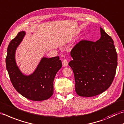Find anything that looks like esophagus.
I'll use <instances>...</instances> for the list:
<instances>
[{
    "label": "esophagus",
    "instance_id": "obj_1",
    "mask_svg": "<svg viewBox=\"0 0 124 124\" xmlns=\"http://www.w3.org/2000/svg\"><path fill=\"white\" fill-rule=\"evenodd\" d=\"M62 64H63V66L64 67H66L68 64V62L67 60L66 59H63L62 61Z\"/></svg>",
    "mask_w": 124,
    "mask_h": 124
}]
</instances>
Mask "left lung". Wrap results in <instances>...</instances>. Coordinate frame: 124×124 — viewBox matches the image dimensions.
Segmentation results:
<instances>
[{
    "label": "left lung",
    "instance_id": "obj_1",
    "mask_svg": "<svg viewBox=\"0 0 124 124\" xmlns=\"http://www.w3.org/2000/svg\"><path fill=\"white\" fill-rule=\"evenodd\" d=\"M96 42L82 40L72 48L73 60L69 65L74 72L75 90L82 97H93L106 91L112 84L117 66L113 40L101 27Z\"/></svg>",
    "mask_w": 124,
    "mask_h": 124
}]
</instances>
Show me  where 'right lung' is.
<instances>
[{"label":"right lung","mask_w":124,"mask_h":124,"mask_svg":"<svg viewBox=\"0 0 124 124\" xmlns=\"http://www.w3.org/2000/svg\"><path fill=\"white\" fill-rule=\"evenodd\" d=\"M25 35L23 31L18 33L7 48L6 64L9 78L14 88L24 97L34 101L46 100L54 93L53 82L62 62L59 56L43 57L32 74L23 75L16 65L15 52Z\"/></svg>","instance_id":"add662e5"}]
</instances>
